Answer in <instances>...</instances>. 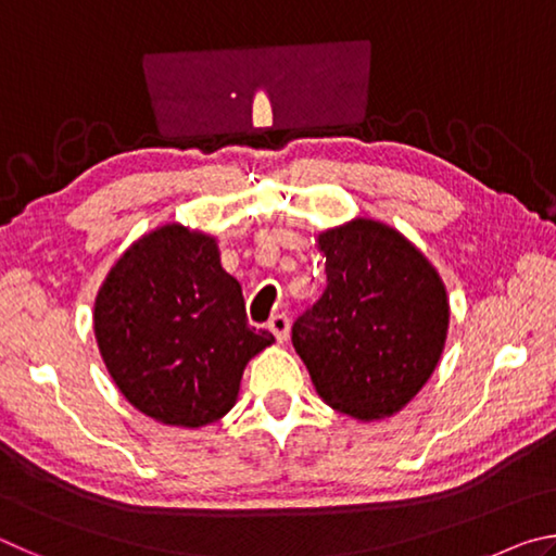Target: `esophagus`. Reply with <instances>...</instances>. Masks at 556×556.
I'll list each match as a JSON object with an SVG mask.
<instances>
[{
	"mask_svg": "<svg viewBox=\"0 0 556 556\" xmlns=\"http://www.w3.org/2000/svg\"><path fill=\"white\" fill-rule=\"evenodd\" d=\"M267 328L271 333H275V338L279 343H285L287 338H289V318L285 316V314H277V316H271L269 318V324H267Z\"/></svg>",
	"mask_w": 556,
	"mask_h": 556,
	"instance_id": "34e87169",
	"label": "esophagus"
}]
</instances>
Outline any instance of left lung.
Segmentation results:
<instances>
[{"label": "left lung", "mask_w": 556, "mask_h": 556, "mask_svg": "<svg viewBox=\"0 0 556 556\" xmlns=\"http://www.w3.org/2000/svg\"><path fill=\"white\" fill-rule=\"evenodd\" d=\"M316 248L326 289L296 318L291 343L328 407L388 419L417 397L444 353V281L417 244L372 218L321 230Z\"/></svg>", "instance_id": "obj_1"}]
</instances>
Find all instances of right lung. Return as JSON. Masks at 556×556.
Instances as JSON below:
<instances>
[{"label":"right lung","instance_id":"1","mask_svg":"<svg viewBox=\"0 0 556 556\" xmlns=\"http://www.w3.org/2000/svg\"><path fill=\"white\" fill-rule=\"evenodd\" d=\"M92 331L131 407L184 429L225 417L248 363L275 343L248 326L218 238L181 223L159 225L122 252L98 289Z\"/></svg>","mask_w":556,"mask_h":556}]
</instances>
